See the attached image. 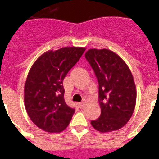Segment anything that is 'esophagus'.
<instances>
[{
	"label": "esophagus",
	"instance_id": "esophagus-1",
	"mask_svg": "<svg viewBox=\"0 0 159 159\" xmlns=\"http://www.w3.org/2000/svg\"><path fill=\"white\" fill-rule=\"evenodd\" d=\"M84 104H85V102L83 101V102H80V103H79L78 104V106L80 109H82L84 106Z\"/></svg>",
	"mask_w": 159,
	"mask_h": 159
}]
</instances>
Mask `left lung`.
Wrapping results in <instances>:
<instances>
[{
	"mask_svg": "<svg viewBox=\"0 0 159 159\" xmlns=\"http://www.w3.org/2000/svg\"><path fill=\"white\" fill-rule=\"evenodd\" d=\"M99 84V118L91 124L101 133L124 126L132 116L136 104V88L132 73L125 62L111 50L91 49L85 53Z\"/></svg>",
	"mask_w": 159,
	"mask_h": 159,
	"instance_id": "left-lung-1",
	"label": "left lung"
}]
</instances>
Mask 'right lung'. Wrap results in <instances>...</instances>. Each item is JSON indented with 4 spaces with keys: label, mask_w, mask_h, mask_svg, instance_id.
Returning a JSON list of instances; mask_svg holds the SVG:
<instances>
[{
    "label": "right lung",
    "mask_w": 159,
    "mask_h": 159,
    "mask_svg": "<svg viewBox=\"0 0 159 159\" xmlns=\"http://www.w3.org/2000/svg\"><path fill=\"white\" fill-rule=\"evenodd\" d=\"M85 49L65 47L43 54L34 63L25 84V104L32 122L41 129L60 133L75 109L66 104L63 80Z\"/></svg>",
    "instance_id": "1"
}]
</instances>
